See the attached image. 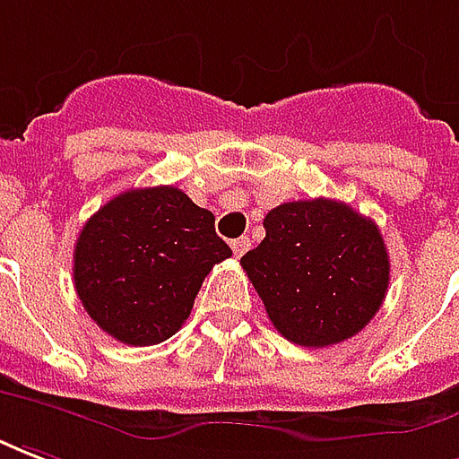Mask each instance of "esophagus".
Instances as JSON below:
<instances>
[{
	"instance_id": "1",
	"label": "esophagus",
	"mask_w": 459,
	"mask_h": 459,
	"mask_svg": "<svg viewBox=\"0 0 459 459\" xmlns=\"http://www.w3.org/2000/svg\"><path fill=\"white\" fill-rule=\"evenodd\" d=\"M249 247H252L249 237H237L235 242H232V252H235V256H242Z\"/></svg>"
}]
</instances>
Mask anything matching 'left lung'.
Here are the masks:
<instances>
[{
  "label": "left lung",
  "instance_id": "1",
  "mask_svg": "<svg viewBox=\"0 0 459 459\" xmlns=\"http://www.w3.org/2000/svg\"><path fill=\"white\" fill-rule=\"evenodd\" d=\"M264 230L242 269L284 339L324 349L368 326L391 281L378 224L346 203L316 197L269 210Z\"/></svg>",
  "mask_w": 459,
  "mask_h": 459
}]
</instances>
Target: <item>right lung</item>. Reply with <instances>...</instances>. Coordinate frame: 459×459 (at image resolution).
Returning <instances> with one entry per match:
<instances>
[{"label": "right lung", "mask_w": 459, "mask_h": 459, "mask_svg": "<svg viewBox=\"0 0 459 459\" xmlns=\"http://www.w3.org/2000/svg\"><path fill=\"white\" fill-rule=\"evenodd\" d=\"M232 249L214 214L172 185L120 193L83 224L74 249V284L89 316L128 346L178 333L204 276Z\"/></svg>", "instance_id": "add662e5"}]
</instances>
